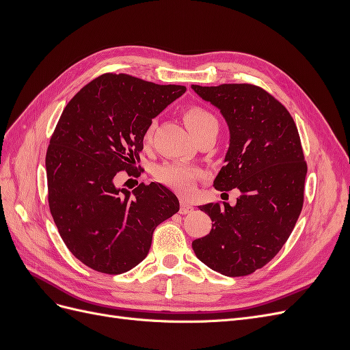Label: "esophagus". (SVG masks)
<instances>
[{
  "mask_svg": "<svg viewBox=\"0 0 350 350\" xmlns=\"http://www.w3.org/2000/svg\"><path fill=\"white\" fill-rule=\"evenodd\" d=\"M189 211H193V206L183 200V201H181V210H179V213H181V215H187V213H189Z\"/></svg>",
  "mask_w": 350,
  "mask_h": 350,
  "instance_id": "esophagus-1",
  "label": "esophagus"
}]
</instances>
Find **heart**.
Returning <instances> with one entry per match:
<instances>
[{
  "label": "heart",
  "instance_id": "b5f03b06",
  "mask_svg": "<svg viewBox=\"0 0 350 350\" xmlns=\"http://www.w3.org/2000/svg\"><path fill=\"white\" fill-rule=\"evenodd\" d=\"M184 121L188 126V130L193 133L194 137H198L203 133L217 129V121L213 115L208 111L200 107H191L184 112ZM156 122L153 121L146 130V140H149ZM201 175V172L196 167H189L183 163H165L156 169V178L163 184L172 187L181 193H189L193 191L196 187L197 178Z\"/></svg>",
  "mask_w": 350,
  "mask_h": 350
}]
</instances>
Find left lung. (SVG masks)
Here are the masks:
<instances>
[{"label": "left lung", "instance_id": "1", "mask_svg": "<svg viewBox=\"0 0 350 350\" xmlns=\"http://www.w3.org/2000/svg\"><path fill=\"white\" fill-rule=\"evenodd\" d=\"M191 89L220 111L229 129L225 165L213 185L239 191L234 206H198L211 230L193 241V250L211 270L247 276L282 250L301 215L306 163L298 129L280 102L252 84Z\"/></svg>", "mask_w": 350, "mask_h": 350}]
</instances>
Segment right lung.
<instances>
[{
  "label": "right lung",
  "instance_id": "1",
  "mask_svg": "<svg viewBox=\"0 0 350 350\" xmlns=\"http://www.w3.org/2000/svg\"><path fill=\"white\" fill-rule=\"evenodd\" d=\"M185 86H161L129 74H102L74 96L46 152L48 200L59 235L88 267L121 274L149 254L153 230L179 210L159 183L130 193L116 185L131 175L147 126Z\"/></svg>",
  "mask_w": 350,
  "mask_h": 350
}]
</instances>
